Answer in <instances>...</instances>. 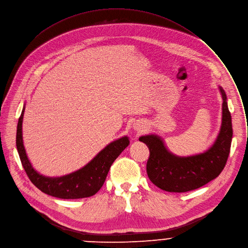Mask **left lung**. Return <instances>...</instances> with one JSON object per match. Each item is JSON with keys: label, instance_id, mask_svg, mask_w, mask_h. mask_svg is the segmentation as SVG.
<instances>
[{"label": "left lung", "instance_id": "left-lung-1", "mask_svg": "<svg viewBox=\"0 0 248 248\" xmlns=\"http://www.w3.org/2000/svg\"><path fill=\"white\" fill-rule=\"evenodd\" d=\"M218 89L222 98L221 124L217 140L208 150L191 156H178L168 150L157 134L140 138V141L149 148L146 172L155 186L172 193L192 191L217 178L226 166L232 145V124L226 92L220 86Z\"/></svg>", "mask_w": 248, "mask_h": 248}]
</instances>
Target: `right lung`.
I'll return each instance as SVG.
<instances>
[{"mask_svg":"<svg viewBox=\"0 0 248 248\" xmlns=\"http://www.w3.org/2000/svg\"><path fill=\"white\" fill-rule=\"evenodd\" d=\"M24 105L16 127V149L24 169L32 184L41 192L59 199H82L95 195L104 185L108 170L119 155L129 144L126 136L116 140L103 148L94 158L79 170L60 177L39 174L31 165L22 140Z\"/></svg>","mask_w":248,"mask_h":248,"instance_id":"1","label":"right lung"}]
</instances>
